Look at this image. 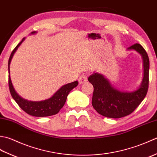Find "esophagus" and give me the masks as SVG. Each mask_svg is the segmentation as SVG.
I'll list each match as a JSON object with an SVG mask.
<instances>
[{
  "label": "esophagus",
  "instance_id": "esophagus-1",
  "mask_svg": "<svg viewBox=\"0 0 157 157\" xmlns=\"http://www.w3.org/2000/svg\"><path fill=\"white\" fill-rule=\"evenodd\" d=\"M78 81H79V83L80 84H84V83H86V82L88 81V75L87 74L82 75L80 77H79Z\"/></svg>",
  "mask_w": 157,
  "mask_h": 157
}]
</instances>
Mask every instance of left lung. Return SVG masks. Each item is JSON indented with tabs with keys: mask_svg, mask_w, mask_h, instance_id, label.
Masks as SVG:
<instances>
[{
	"mask_svg": "<svg viewBox=\"0 0 157 157\" xmlns=\"http://www.w3.org/2000/svg\"><path fill=\"white\" fill-rule=\"evenodd\" d=\"M142 55L144 61V78L140 88L132 92H123L115 89L102 75L94 73L88 78L94 87L92 104L99 114L109 118H121L131 114L147 94L149 85V58L140 44L129 46Z\"/></svg>",
	"mask_w": 157,
	"mask_h": 157,
	"instance_id": "1",
	"label": "left lung"
}]
</instances>
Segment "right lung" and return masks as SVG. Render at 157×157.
Here are the masks:
<instances>
[{"instance_id": "1", "label": "right lung", "mask_w": 157, "mask_h": 157, "mask_svg": "<svg viewBox=\"0 0 157 157\" xmlns=\"http://www.w3.org/2000/svg\"><path fill=\"white\" fill-rule=\"evenodd\" d=\"M36 32H32V34H35ZM24 38L16 46V47L13 50V51L10 56L8 63V69L9 73V65L11 63V59L14 54L16 50L17 49L18 46L21 44L23 41ZM78 84V81H75L71 83H69L66 85H64L53 95L51 98L47 100L39 102L34 101H28L27 100L22 98L21 97L17 94V92L14 90V88L12 85V83L10 78V75H9V87L11 94L15 102L17 103L23 111L27 113L28 115H32L34 117H48L53 115H56V113L59 112L60 110L64 106L67 97L69 94L70 91L72 89L76 87Z\"/></svg>"}]
</instances>
